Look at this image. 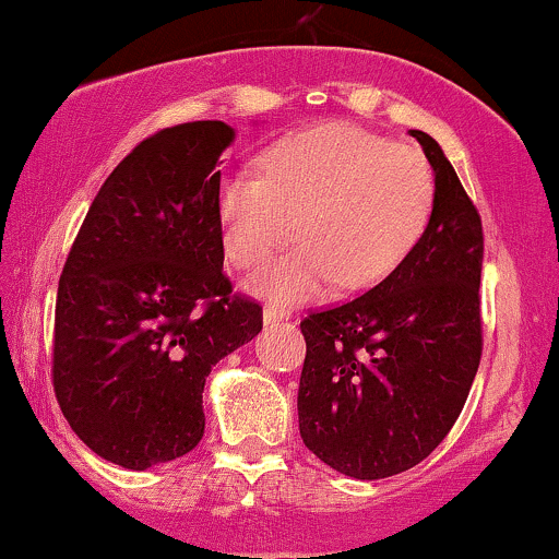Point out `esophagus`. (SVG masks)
<instances>
[{
	"mask_svg": "<svg viewBox=\"0 0 559 559\" xmlns=\"http://www.w3.org/2000/svg\"><path fill=\"white\" fill-rule=\"evenodd\" d=\"M262 320H265V325H273V322H281V320H288V312H284V309L267 305L265 309H262Z\"/></svg>",
	"mask_w": 559,
	"mask_h": 559,
	"instance_id": "esophagus-1",
	"label": "esophagus"
}]
</instances>
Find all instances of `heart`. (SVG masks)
I'll use <instances>...</instances> for the list:
<instances>
[{"label": "heart", "mask_w": 559, "mask_h": 559, "mask_svg": "<svg viewBox=\"0 0 559 559\" xmlns=\"http://www.w3.org/2000/svg\"><path fill=\"white\" fill-rule=\"evenodd\" d=\"M435 203L419 151L352 124L286 134L262 153L260 174L228 171L215 187L226 258L265 265L297 224L299 247L265 267L252 288L281 305L322 297L333 284H380L412 252Z\"/></svg>", "instance_id": "b5f03b06"}]
</instances>
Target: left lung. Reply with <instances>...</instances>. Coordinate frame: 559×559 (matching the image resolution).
I'll return each instance as SVG.
<instances>
[{
    "label": "left lung",
    "instance_id": "obj_1",
    "mask_svg": "<svg viewBox=\"0 0 559 559\" xmlns=\"http://www.w3.org/2000/svg\"><path fill=\"white\" fill-rule=\"evenodd\" d=\"M412 138L435 171L425 234L378 286L301 320V440L367 481L408 472L445 440L481 359L479 211L437 140Z\"/></svg>",
    "mask_w": 559,
    "mask_h": 559
}]
</instances>
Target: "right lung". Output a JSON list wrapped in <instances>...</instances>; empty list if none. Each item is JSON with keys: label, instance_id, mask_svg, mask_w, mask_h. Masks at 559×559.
I'll use <instances>...</instances> for the list:
<instances>
[{"label": "right lung", "instance_id": "add662e5", "mask_svg": "<svg viewBox=\"0 0 559 559\" xmlns=\"http://www.w3.org/2000/svg\"><path fill=\"white\" fill-rule=\"evenodd\" d=\"M234 130L187 122L109 174L67 254L53 312V393L100 459L145 468L203 440L211 369L262 331L231 294L215 213Z\"/></svg>", "mask_w": 559, "mask_h": 559}]
</instances>
